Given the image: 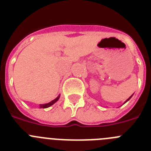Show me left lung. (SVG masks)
Segmentation results:
<instances>
[{"label": "left lung", "mask_w": 151, "mask_h": 151, "mask_svg": "<svg viewBox=\"0 0 151 151\" xmlns=\"http://www.w3.org/2000/svg\"><path fill=\"white\" fill-rule=\"evenodd\" d=\"M132 97V95L131 96V97H129V99H128V100H126V101H125V103H126V102H127V101H129V99H130V98H131V97Z\"/></svg>", "instance_id": "8db88e82"}]
</instances>
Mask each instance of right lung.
Returning <instances> with one entry per match:
<instances>
[{
  "label": "right lung",
  "mask_w": 151,
  "mask_h": 151,
  "mask_svg": "<svg viewBox=\"0 0 151 151\" xmlns=\"http://www.w3.org/2000/svg\"><path fill=\"white\" fill-rule=\"evenodd\" d=\"M59 98H60V95L58 96V97H57L56 99H54V101H50V102L48 103V104H40V108H47V107H49V106H52V105L54 104V103H56L57 101H58V100H59Z\"/></svg>",
  "instance_id": "add662e5"
}]
</instances>
